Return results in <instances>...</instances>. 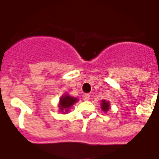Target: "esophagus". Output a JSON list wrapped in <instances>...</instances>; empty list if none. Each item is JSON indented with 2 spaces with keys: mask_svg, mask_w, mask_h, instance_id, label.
<instances>
[{
  "mask_svg": "<svg viewBox=\"0 0 159 159\" xmlns=\"http://www.w3.org/2000/svg\"><path fill=\"white\" fill-rule=\"evenodd\" d=\"M89 98H90V95L88 94V93H85V94L83 95V99L85 101H88L89 99Z\"/></svg>",
  "mask_w": 159,
  "mask_h": 159,
  "instance_id": "esophagus-1",
  "label": "esophagus"
}]
</instances>
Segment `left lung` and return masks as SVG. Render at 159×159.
I'll list each match as a JSON object with an SVG mask.
<instances>
[{
	"label": "left lung",
	"instance_id": "obj_1",
	"mask_svg": "<svg viewBox=\"0 0 159 159\" xmlns=\"http://www.w3.org/2000/svg\"><path fill=\"white\" fill-rule=\"evenodd\" d=\"M110 109V103L109 101L102 100L101 101V110L104 113L108 112Z\"/></svg>",
	"mask_w": 159,
	"mask_h": 159
}]
</instances>
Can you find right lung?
<instances>
[{"label": "right lung", "mask_w": 159, "mask_h": 159, "mask_svg": "<svg viewBox=\"0 0 159 159\" xmlns=\"http://www.w3.org/2000/svg\"><path fill=\"white\" fill-rule=\"evenodd\" d=\"M78 101L77 98L71 97L70 94L64 93V94L61 96L60 98V101H59L58 107L60 109V112L63 113V114H67L70 108L73 106V104Z\"/></svg>", "instance_id": "obj_1"}]
</instances>
